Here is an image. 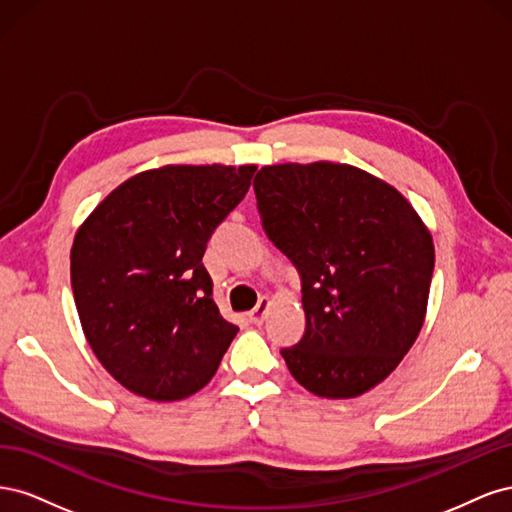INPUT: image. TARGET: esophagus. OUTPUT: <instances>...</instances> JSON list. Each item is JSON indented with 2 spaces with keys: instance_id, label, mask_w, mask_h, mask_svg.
<instances>
[{
  "instance_id": "34e87169",
  "label": "esophagus",
  "mask_w": 512,
  "mask_h": 512,
  "mask_svg": "<svg viewBox=\"0 0 512 512\" xmlns=\"http://www.w3.org/2000/svg\"><path fill=\"white\" fill-rule=\"evenodd\" d=\"M271 303H273V301H271L269 297H262V299L258 301V305L252 309L250 320H252L254 324H262V322H265V318H267V312H269Z\"/></svg>"
}]
</instances>
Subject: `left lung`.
Wrapping results in <instances>:
<instances>
[{
    "label": "left lung",
    "mask_w": 512,
    "mask_h": 512,
    "mask_svg": "<svg viewBox=\"0 0 512 512\" xmlns=\"http://www.w3.org/2000/svg\"><path fill=\"white\" fill-rule=\"evenodd\" d=\"M269 239L301 273L305 335L282 356L301 386L350 399L389 378L425 322L431 232L391 183L342 162L262 166Z\"/></svg>",
    "instance_id": "left-lung-1"
}]
</instances>
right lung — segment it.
<instances>
[{"label": "right lung", "mask_w": 512, "mask_h": 512, "mask_svg": "<svg viewBox=\"0 0 512 512\" xmlns=\"http://www.w3.org/2000/svg\"><path fill=\"white\" fill-rule=\"evenodd\" d=\"M256 164H166L108 194L74 235L70 280L87 342L128 391L190 397L239 327L203 267L207 241L252 185Z\"/></svg>", "instance_id": "add662e5"}]
</instances>
